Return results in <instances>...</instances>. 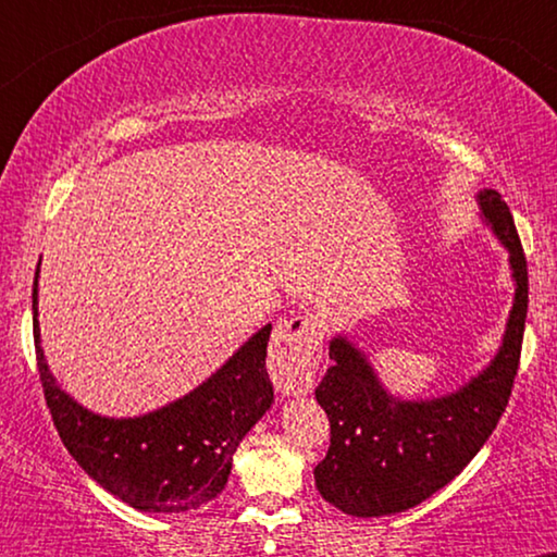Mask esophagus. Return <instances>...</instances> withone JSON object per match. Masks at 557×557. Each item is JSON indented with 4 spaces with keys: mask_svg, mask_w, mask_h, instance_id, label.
<instances>
[{
    "mask_svg": "<svg viewBox=\"0 0 557 557\" xmlns=\"http://www.w3.org/2000/svg\"><path fill=\"white\" fill-rule=\"evenodd\" d=\"M325 323L315 312L278 320L268 349V370L281 394L302 396L315 385Z\"/></svg>",
    "mask_w": 557,
    "mask_h": 557,
    "instance_id": "obj_1",
    "label": "esophagus"
}]
</instances>
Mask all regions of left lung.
<instances>
[{"mask_svg": "<svg viewBox=\"0 0 557 557\" xmlns=\"http://www.w3.org/2000/svg\"><path fill=\"white\" fill-rule=\"evenodd\" d=\"M482 215L511 252L516 299L493 364L456 394L398 401L346 338H333V364L315 388L331 422V446L315 467L318 493L344 513H401L446 487L493 435L519 372L529 307L527 255L513 215L495 189L480 193Z\"/></svg>", "mask_w": 557, "mask_h": 557, "instance_id": "left-lung-1", "label": "left lung"}]
</instances>
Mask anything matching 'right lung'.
<instances>
[{"mask_svg": "<svg viewBox=\"0 0 557 557\" xmlns=\"http://www.w3.org/2000/svg\"><path fill=\"white\" fill-rule=\"evenodd\" d=\"M33 278V338L46 407L64 448L103 490L137 511L182 513L226 487L232 456L273 401L265 370L271 325L260 329L200 388L135 420H109L72 401L54 383L38 342Z\"/></svg>", "mask_w": 557, "mask_h": 557, "instance_id": "obj_1", "label": "right lung"}]
</instances>
